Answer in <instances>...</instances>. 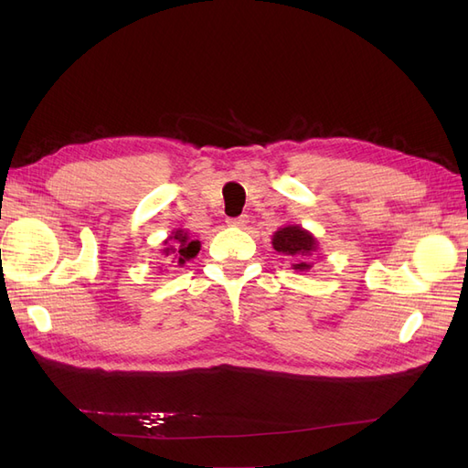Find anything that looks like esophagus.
Here are the masks:
<instances>
[{
  "label": "esophagus",
  "instance_id": "34e87169",
  "mask_svg": "<svg viewBox=\"0 0 468 468\" xmlns=\"http://www.w3.org/2000/svg\"><path fill=\"white\" fill-rule=\"evenodd\" d=\"M230 226H234V229H244V226L248 224V217H238V218H229L226 220Z\"/></svg>",
  "mask_w": 468,
  "mask_h": 468
}]
</instances>
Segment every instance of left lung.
I'll return each mask as SVG.
<instances>
[{
    "instance_id": "8db88e82",
    "label": "left lung",
    "mask_w": 468,
    "mask_h": 468,
    "mask_svg": "<svg viewBox=\"0 0 468 468\" xmlns=\"http://www.w3.org/2000/svg\"><path fill=\"white\" fill-rule=\"evenodd\" d=\"M273 248L279 253H285V256L299 258V261L292 263V269L306 271V269H310V263L306 261V258L314 251L316 244H314L313 234L303 230L301 226H285V229L275 232Z\"/></svg>"
}]
</instances>
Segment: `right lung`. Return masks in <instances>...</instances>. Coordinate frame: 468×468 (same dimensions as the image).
I'll return each instance as SVG.
<instances>
[{"label": "right lung", "instance_id": "1", "mask_svg": "<svg viewBox=\"0 0 468 468\" xmlns=\"http://www.w3.org/2000/svg\"><path fill=\"white\" fill-rule=\"evenodd\" d=\"M169 242H172V246L165 248L164 253H174L179 263H186L187 260L195 258L201 250V244L197 242V239H189V236L183 230H177L172 238H169Z\"/></svg>", "mask_w": 468, "mask_h": 468}]
</instances>
